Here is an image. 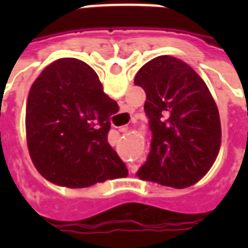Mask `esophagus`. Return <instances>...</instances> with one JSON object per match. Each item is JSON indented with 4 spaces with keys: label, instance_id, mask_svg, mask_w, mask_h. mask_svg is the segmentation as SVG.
Wrapping results in <instances>:
<instances>
[{
    "label": "esophagus",
    "instance_id": "1",
    "mask_svg": "<svg viewBox=\"0 0 248 248\" xmlns=\"http://www.w3.org/2000/svg\"><path fill=\"white\" fill-rule=\"evenodd\" d=\"M126 130H127V129H126V127H122V129L119 130V131H122V133H124V131H126ZM129 169H130V171L134 172L135 170H137V166H135V165H131V163H130Z\"/></svg>",
    "mask_w": 248,
    "mask_h": 248
}]
</instances>
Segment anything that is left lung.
<instances>
[{
	"instance_id": "left-lung-1",
	"label": "left lung",
	"mask_w": 248,
	"mask_h": 248,
	"mask_svg": "<svg viewBox=\"0 0 248 248\" xmlns=\"http://www.w3.org/2000/svg\"><path fill=\"white\" fill-rule=\"evenodd\" d=\"M151 147L137 177L185 188L211 169L220 147V119L207 85L186 62L159 56L140 69Z\"/></svg>"
}]
</instances>
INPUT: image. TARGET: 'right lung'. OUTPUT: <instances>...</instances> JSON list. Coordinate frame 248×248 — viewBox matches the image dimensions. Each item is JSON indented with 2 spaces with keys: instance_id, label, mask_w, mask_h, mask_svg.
<instances>
[{
  "instance_id": "right-lung-1",
  "label": "right lung",
  "mask_w": 248,
  "mask_h": 248,
  "mask_svg": "<svg viewBox=\"0 0 248 248\" xmlns=\"http://www.w3.org/2000/svg\"><path fill=\"white\" fill-rule=\"evenodd\" d=\"M118 110L87 63L77 58L50 63L26 103V140L35 169L70 188L126 177V165L108 142L110 117Z\"/></svg>"
}]
</instances>
